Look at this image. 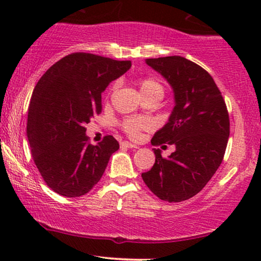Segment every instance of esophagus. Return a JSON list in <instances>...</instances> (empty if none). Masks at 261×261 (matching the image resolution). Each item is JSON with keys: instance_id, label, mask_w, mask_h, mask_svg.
I'll list each match as a JSON object with an SVG mask.
<instances>
[{"instance_id": "34e87169", "label": "esophagus", "mask_w": 261, "mask_h": 261, "mask_svg": "<svg viewBox=\"0 0 261 261\" xmlns=\"http://www.w3.org/2000/svg\"><path fill=\"white\" fill-rule=\"evenodd\" d=\"M121 147H126V148H139L137 147V145H134V143L131 142H127V141H124V142H121Z\"/></svg>"}]
</instances>
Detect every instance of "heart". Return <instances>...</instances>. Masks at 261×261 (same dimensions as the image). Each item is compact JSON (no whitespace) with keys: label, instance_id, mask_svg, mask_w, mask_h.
Masks as SVG:
<instances>
[{"label":"heart","instance_id":"obj_1","mask_svg":"<svg viewBox=\"0 0 261 261\" xmlns=\"http://www.w3.org/2000/svg\"><path fill=\"white\" fill-rule=\"evenodd\" d=\"M139 86L141 89V93L143 94V97H151V95H163L164 88L158 81L154 79H142L139 81ZM116 88V83H114L110 88V92L114 91ZM147 126V121L143 120L140 118H127L124 119L121 122L122 130L126 133L128 136L136 137L137 135L143 127Z\"/></svg>","mask_w":261,"mask_h":261}]
</instances>
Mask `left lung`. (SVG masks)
I'll list each match as a JSON object with an SVG mask.
<instances>
[{"label": "left lung", "instance_id": "obj_1", "mask_svg": "<svg viewBox=\"0 0 261 261\" xmlns=\"http://www.w3.org/2000/svg\"><path fill=\"white\" fill-rule=\"evenodd\" d=\"M146 64L164 77L174 92L169 120L151 143L174 145L163 158L153 148L155 162L142 179L161 200L180 202L195 196L222 163L229 136V116L220 89L207 71L181 56L147 59ZM167 147V146H166Z\"/></svg>", "mask_w": 261, "mask_h": 261}]
</instances>
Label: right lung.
Segmentation results:
<instances>
[{"label":"right lung","instance_id":"right-lung-1","mask_svg":"<svg viewBox=\"0 0 261 261\" xmlns=\"http://www.w3.org/2000/svg\"><path fill=\"white\" fill-rule=\"evenodd\" d=\"M130 67L131 61L73 53L38 81L29 104L27 135L39 173L59 195L88 193L119 149L112 135L91 145L85 126L101 113V92Z\"/></svg>","mask_w":261,"mask_h":261}]
</instances>
